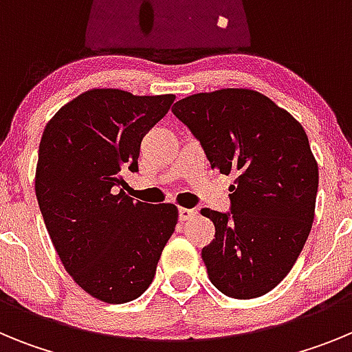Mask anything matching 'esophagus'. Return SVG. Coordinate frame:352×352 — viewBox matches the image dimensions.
<instances>
[{
	"label": "esophagus",
	"mask_w": 352,
	"mask_h": 352,
	"mask_svg": "<svg viewBox=\"0 0 352 352\" xmlns=\"http://www.w3.org/2000/svg\"><path fill=\"white\" fill-rule=\"evenodd\" d=\"M197 217V210H192V208H179V220H190Z\"/></svg>",
	"instance_id": "1"
}]
</instances>
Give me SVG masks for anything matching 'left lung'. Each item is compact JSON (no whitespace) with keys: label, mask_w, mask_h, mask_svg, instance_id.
<instances>
[{"label":"left lung","mask_w":352,"mask_h":352,"mask_svg":"<svg viewBox=\"0 0 352 352\" xmlns=\"http://www.w3.org/2000/svg\"><path fill=\"white\" fill-rule=\"evenodd\" d=\"M220 174H234L231 211L203 208L214 239L203 248L211 284L236 300L259 298L285 278L316 211L319 167L300 121L254 89L226 88L176 102Z\"/></svg>","instance_id":"8db88e82"}]
</instances>
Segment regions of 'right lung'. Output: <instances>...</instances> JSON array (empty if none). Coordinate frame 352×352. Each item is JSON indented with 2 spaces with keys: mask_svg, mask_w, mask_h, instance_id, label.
Segmentation results:
<instances>
[{
  "mask_svg": "<svg viewBox=\"0 0 352 352\" xmlns=\"http://www.w3.org/2000/svg\"><path fill=\"white\" fill-rule=\"evenodd\" d=\"M174 98L95 88L63 105L43 130L35 174L43 222L74 282L105 303H126L149 287L178 223L174 204L118 190L123 170H139L142 138Z\"/></svg>",
  "mask_w": 352,
  "mask_h": 352,
  "instance_id": "obj_1",
  "label": "right lung"
}]
</instances>
